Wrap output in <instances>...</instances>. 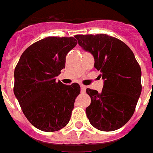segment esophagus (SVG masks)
I'll return each mask as SVG.
<instances>
[{
    "instance_id": "esophagus-1",
    "label": "esophagus",
    "mask_w": 153,
    "mask_h": 153,
    "mask_svg": "<svg viewBox=\"0 0 153 153\" xmlns=\"http://www.w3.org/2000/svg\"><path fill=\"white\" fill-rule=\"evenodd\" d=\"M85 90H86V86H84V85H81V91L84 93L85 92Z\"/></svg>"
}]
</instances>
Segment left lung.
Returning a JSON list of instances; mask_svg holds the SVG:
<instances>
[{"label":"left lung","instance_id":"left-lung-1","mask_svg":"<svg viewBox=\"0 0 153 153\" xmlns=\"http://www.w3.org/2000/svg\"><path fill=\"white\" fill-rule=\"evenodd\" d=\"M78 45L93 55L94 67L103 80L101 93L87 88L91 103L86 108L89 122L103 131L121 128L135 112L141 93V70L132 50L107 34L76 35Z\"/></svg>","mask_w":153,"mask_h":153}]
</instances>
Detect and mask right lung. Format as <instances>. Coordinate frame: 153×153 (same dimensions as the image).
<instances>
[{
  "mask_svg": "<svg viewBox=\"0 0 153 153\" xmlns=\"http://www.w3.org/2000/svg\"><path fill=\"white\" fill-rule=\"evenodd\" d=\"M76 44L73 37L45 38L22 54L15 68V97L27 120L40 131H57L71 119L80 86L56 82L55 77Z\"/></svg>",
  "mask_w": 153,
  "mask_h": 153,
  "instance_id": "add662e5",
  "label": "right lung"
}]
</instances>
